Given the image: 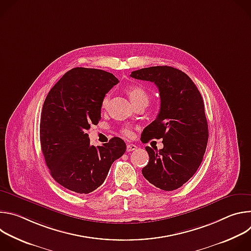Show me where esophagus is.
I'll use <instances>...</instances> for the list:
<instances>
[{
	"instance_id": "obj_1",
	"label": "esophagus",
	"mask_w": 251,
	"mask_h": 251,
	"mask_svg": "<svg viewBox=\"0 0 251 251\" xmlns=\"http://www.w3.org/2000/svg\"><path fill=\"white\" fill-rule=\"evenodd\" d=\"M137 149V146L134 145V144H128L127 145V152H131V151H134Z\"/></svg>"
}]
</instances>
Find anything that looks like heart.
Masks as SVG:
<instances>
[{"instance_id": "obj_1", "label": "heart", "mask_w": 251, "mask_h": 251, "mask_svg": "<svg viewBox=\"0 0 251 251\" xmlns=\"http://www.w3.org/2000/svg\"><path fill=\"white\" fill-rule=\"evenodd\" d=\"M126 93L128 94V96H129V98H130V100L133 104H136L139 101H148V99H149L147 91L143 87L139 86V85L127 86ZM107 104H108V97L104 96L102 101H101L102 108H106ZM123 133L126 136H129L130 135V130L129 129H123Z\"/></svg>"}]
</instances>
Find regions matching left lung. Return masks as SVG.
Masks as SVG:
<instances>
[{
	"mask_svg": "<svg viewBox=\"0 0 251 251\" xmlns=\"http://www.w3.org/2000/svg\"><path fill=\"white\" fill-rule=\"evenodd\" d=\"M130 76L154 82L161 99L157 118L143 130L141 139L148 143L163 138L164 148L146 147L150 160L142 174L161 190H176L195 175L206 149L208 126L202 97L193 80L172 66L142 68Z\"/></svg>",
	"mask_w": 251,
	"mask_h": 251,
	"instance_id": "left-lung-1",
	"label": "left lung"
}]
</instances>
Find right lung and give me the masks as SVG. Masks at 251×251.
I'll list each match as a JSON object with an SVG mask.
<instances>
[{
  "instance_id": "obj_1",
  "label": "right lung",
  "mask_w": 251,
  "mask_h": 251,
  "mask_svg": "<svg viewBox=\"0 0 251 251\" xmlns=\"http://www.w3.org/2000/svg\"><path fill=\"white\" fill-rule=\"evenodd\" d=\"M119 80L110 73L75 67L55 83L42 110L40 137L46 164L55 182L77 194L100 187L111 165L126 151L125 142L112 138L90 145L87 130L101 118V101Z\"/></svg>"
}]
</instances>
